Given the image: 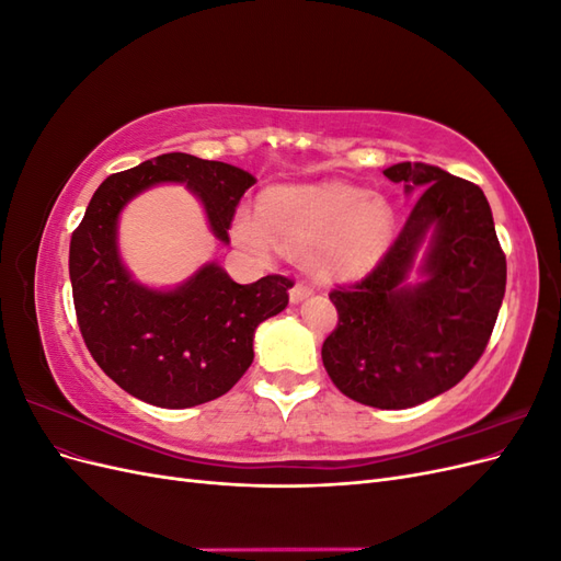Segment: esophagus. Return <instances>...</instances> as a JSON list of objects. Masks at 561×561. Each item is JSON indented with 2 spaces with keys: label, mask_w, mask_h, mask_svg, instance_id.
Instances as JSON below:
<instances>
[{
  "label": "esophagus",
  "mask_w": 561,
  "mask_h": 561,
  "mask_svg": "<svg viewBox=\"0 0 561 561\" xmlns=\"http://www.w3.org/2000/svg\"><path fill=\"white\" fill-rule=\"evenodd\" d=\"M313 290H311V285H307L304 280H297L293 287H290V301H301V299H307L309 295H311Z\"/></svg>",
  "instance_id": "esophagus-1"
}]
</instances>
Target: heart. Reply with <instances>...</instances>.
<instances>
[{"label": "heart", "instance_id": "1", "mask_svg": "<svg viewBox=\"0 0 561 561\" xmlns=\"http://www.w3.org/2000/svg\"><path fill=\"white\" fill-rule=\"evenodd\" d=\"M390 233L388 201L342 182L276 190L262 201V215L243 210L233 227L236 241L257 257H271L280 243L311 254L316 274L328 278L363 274L381 257Z\"/></svg>", "mask_w": 561, "mask_h": 561}]
</instances>
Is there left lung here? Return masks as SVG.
Segmentation results:
<instances>
[{
	"mask_svg": "<svg viewBox=\"0 0 561 561\" xmlns=\"http://www.w3.org/2000/svg\"><path fill=\"white\" fill-rule=\"evenodd\" d=\"M383 175L419 198L379 264L330 293L339 320L322 342V365L351 400L407 410L445 393L480 360L505 295V254L478 184L412 161ZM426 234L427 278L410 286L405 274Z\"/></svg>",
	"mask_w": 561,
	"mask_h": 561,
	"instance_id": "left-lung-1",
	"label": "left lung"
}]
</instances>
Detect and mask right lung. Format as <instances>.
<instances>
[{"label": "right lung", "mask_w": 561, "mask_h": 561, "mask_svg": "<svg viewBox=\"0 0 561 561\" xmlns=\"http://www.w3.org/2000/svg\"><path fill=\"white\" fill-rule=\"evenodd\" d=\"M159 182L190 186L213 233L229 243L236 206L257 180L182 151L110 175L72 233L70 280L79 330L100 369L133 398L184 410L225 396L245 375L254 330L287 307L293 280L274 274L239 285L222 266L206 264L178 290L135 283L118 260L116 219Z\"/></svg>", "instance_id": "right-lung-1"}]
</instances>
